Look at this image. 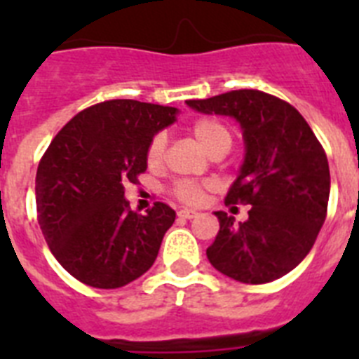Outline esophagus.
<instances>
[{"label":"esophagus","mask_w":359,"mask_h":359,"mask_svg":"<svg viewBox=\"0 0 359 359\" xmlns=\"http://www.w3.org/2000/svg\"><path fill=\"white\" fill-rule=\"evenodd\" d=\"M177 215L183 219H194V217H198V212L192 210V208H183V210L177 212Z\"/></svg>","instance_id":"34e87169"}]
</instances>
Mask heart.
<instances>
[{
    "mask_svg": "<svg viewBox=\"0 0 359 359\" xmlns=\"http://www.w3.org/2000/svg\"><path fill=\"white\" fill-rule=\"evenodd\" d=\"M192 135H194L196 140L199 142L205 151L210 154L217 145H221L223 142L231 140L230 131L224 128L223 123L217 122L214 118H201L192 126ZM165 145H167V136L163 133H158L154 138L151 140L147 149V160L149 163H160L161 158H163ZM176 196L180 199H183L185 203H199L203 198V189L199 185L192 182H180L174 189Z\"/></svg>",
    "mask_w": 359,
    "mask_h": 359,
    "instance_id": "1",
    "label": "heart"
}]
</instances>
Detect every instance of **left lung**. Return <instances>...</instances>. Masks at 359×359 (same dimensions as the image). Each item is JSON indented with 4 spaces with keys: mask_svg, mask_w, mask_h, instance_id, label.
Wrapping results in <instances>:
<instances>
[{
    "mask_svg": "<svg viewBox=\"0 0 359 359\" xmlns=\"http://www.w3.org/2000/svg\"><path fill=\"white\" fill-rule=\"evenodd\" d=\"M187 106L230 116L241 126L244 158L224 203H248V219L226 212L207 248L210 264L244 284H266L290 273L315 244L327 214V156L304 116L287 102L257 90H239Z\"/></svg>",
    "mask_w": 359,
    "mask_h": 359,
    "instance_id": "8db88e82",
    "label": "left lung"
}]
</instances>
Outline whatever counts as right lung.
<instances>
[{"label":"right lung","instance_id":"obj_1","mask_svg":"<svg viewBox=\"0 0 359 359\" xmlns=\"http://www.w3.org/2000/svg\"><path fill=\"white\" fill-rule=\"evenodd\" d=\"M176 107L107 100L73 116L50 144L36 176L37 219L59 264L98 290L147 271L176 212L154 203L129 210L123 183L147 169L151 140L176 122Z\"/></svg>","mask_w":359,"mask_h":359}]
</instances>
